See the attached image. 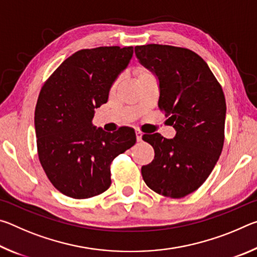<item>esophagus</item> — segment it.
<instances>
[{"instance_id":"obj_1","label":"esophagus","mask_w":257,"mask_h":257,"mask_svg":"<svg viewBox=\"0 0 257 257\" xmlns=\"http://www.w3.org/2000/svg\"><path fill=\"white\" fill-rule=\"evenodd\" d=\"M142 137H143V133L139 132V130H136V138H137V142H142Z\"/></svg>"}]
</instances>
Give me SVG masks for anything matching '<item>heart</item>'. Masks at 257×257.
<instances>
[{
  "instance_id": "b5f03b06",
  "label": "heart",
  "mask_w": 257,
  "mask_h": 257,
  "mask_svg": "<svg viewBox=\"0 0 257 257\" xmlns=\"http://www.w3.org/2000/svg\"><path fill=\"white\" fill-rule=\"evenodd\" d=\"M145 71H146L145 69H143V68H137V69H136V73H137V76L142 75V73H144Z\"/></svg>"
}]
</instances>
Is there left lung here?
Returning <instances> with one entry per match:
<instances>
[{
    "instance_id": "obj_1",
    "label": "left lung",
    "mask_w": 257,
    "mask_h": 257,
    "mask_svg": "<svg viewBox=\"0 0 257 257\" xmlns=\"http://www.w3.org/2000/svg\"><path fill=\"white\" fill-rule=\"evenodd\" d=\"M143 66L159 79V107L176 129L172 139L144 135L155 155L142 167L152 190L181 198L201 187L223 149L225 98L222 87L201 56L184 47L149 44L135 47Z\"/></svg>"
}]
</instances>
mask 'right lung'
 <instances>
[{
  "mask_svg": "<svg viewBox=\"0 0 257 257\" xmlns=\"http://www.w3.org/2000/svg\"><path fill=\"white\" fill-rule=\"evenodd\" d=\"M134 47L80 50L63 61L43 85L35 108L38 159L49 180L66 196H97L111 185L110 165L136 143L135 130L106 133L92 124L107 102Z\"/></svg>",
  "mask_w": 257,
  "mask_h": 257,
  "instance_id": "add662e5",
  "label": "right lung"
}]
</instances>
